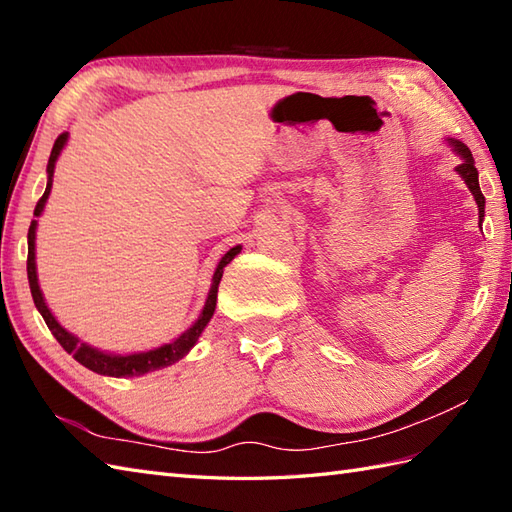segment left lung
<instances>
[{"mask_svg":"<svg viewBox=\"0 0 512 512\" xmlns=\"http://www.w3.org/2000/svg\"><path fill=\"white\" fill-rule=\"evenodd\" d=\"M447 144H449L451 150H454V152L458 154V157L462 159V163L456 165V172L462 176V181L467 183L469 192H471L473 198H475V205H478L480 229H482V220H484V196H482V189H480V183H478V170H475L471 150H469L465 144H462V141H458V139H447Z\"/></svg>","mask_w":512,"mask_h":512,"instance_id":"8db88e82","label":"left lung"}]
</instances>
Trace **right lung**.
I'll return each mask as SVG.
<instances>
[{
	"label": "right lung",
	"mask_w": 512,
	"mask_h": 512,
	"mask_svg": "<svg viewBox=\"0 0 512 512\" xmlns=\"http://www.w3.org/2000/svg\"><path fill=\"white\" fill-rule=\"evenodd\" d=\"M69 133L58 135V139L54 141V148L50 154V161H47V187H45V194L41 196V200L37 202V207H34V216H41L43 209H45V202L47 196L52 192V178H54V168H56V161L61 157V152L67 144ZM37 227H39V220H32L30 229H28V281H30V292H32V299L34 305H37V310L41 312L45 325L50 327V331L54 334V338L61 342V347L74 355V360H78L82 366H87L89 371L98 373V375H109V377H139V375H146L152 371H159V368L165 366H172L174 362L183 360L185 355L192 351L194 344L198 342L200 334L205 331V327L209 325V320L216 312V301H218V285L222 279V272L224 266L233 261V257L242 251V246L237 244L233 246L231 251H227L222 255V259L218 261L216 272H213L211 277V288L207 294V301L205 307H202V312L198 314L196 323L185 329L181 336L174 338L168 344H161L157 349H150V351H137V353H109V351H100L91 347L89 342H82L78 336L71 334L67 331L58 320L54 318V314L50 312V307H47L45 299H43V292L39 288V277H37V257H34V242H37Z\"/></svg>",
	"instance_id": "obj_1"
}]
</instances>
